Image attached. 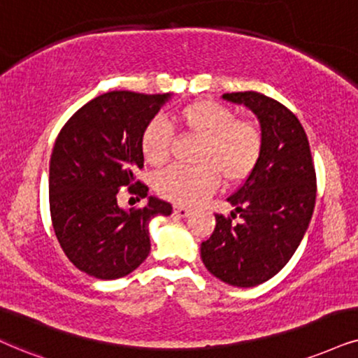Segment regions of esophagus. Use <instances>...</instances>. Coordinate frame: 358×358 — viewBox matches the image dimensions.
<instances>
[{
    "mask_svg": "<svg viewBox=\"0 0 358 358\" xmlns=\"http://www.w3.org/2000/svg\"><path fill=\"white\" fill-rule=\"evenodd\" d=\"M173 213H175L176 216H182V218H187V216L192 215V210H189V208L176 205V206H173Z\"/></svg>",
    "mask_w": 358,
    "mask_h": 358,
    "instance_id": "34e87169",
    "label": "esophagus"
}]
</instances>
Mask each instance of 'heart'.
I'll list each match as a JSON object with an SVG mask.
<instances>
[{
  "instance_id": "b5f03b06",
  "label": "heart",
  "mask_w": 358,
  "mask_h": 358,
  "mask_svg": "<svg viewBox=\"0 0 358 358\" xmlns=\"http://www.w3.org/2000/svg\"><path fill=\"white\" fill-rule=\"evenodd\" d=\"M182 129L200 138L194 166H171L157 176V192L178 205H196L215 192L220 176L224 183H239L251 175L262 150V135L255 122L236 119L223 103L200 99L185 106L176 115ZM170 127L152 120L143 129L140 148L153 166L166 164L171 148Z\"/></svg>"
}]
</instances>
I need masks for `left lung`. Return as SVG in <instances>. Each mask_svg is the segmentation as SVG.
Instances as JSON below:
<instances>
[{
    "label": "left lung",
    "mask_w": 358,
    "mask_h": 358,
    "mask_svg": "<svg viewBox=\"0 0 358 358\" xmlns=\"http://www.w3.org/2000/svg\"><path fill=\"white\" fill-rule=\"evenodd\" d=\"M223 99L257 115L262 150L251 175L228 198L234 211L215 215L201 259L223 282L252 287L278 274L304 238L315 206V169L304 129L286 106L252 90ZM236 215L240 221L233 224Z\"/></svg>",
    "instance_id": "left-lung-1"
}]
</instances>
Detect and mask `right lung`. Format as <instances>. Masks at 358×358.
I'll use <instances>...</instances> for the list:
<instances>
[{"label":"right lung","instance_id":"1","mask_svg":"<svg viewBox=\"0 0 358 358\" xmlns=\"http://www.w3.org/2000/svg\"><path fill=\"white\" fill-rule=\"evenodd\" d=\"M169 94L114 90L85 103L66 122L49 165V210L62 251L83 273L119 279L150 252L148 223L169 216L170 203L150 196L142 208L122 210L120 189L145 198L135 171L143 166L140 137Z\"/></svg>","mask_w":358,"mask_h":358}]
</instances>
